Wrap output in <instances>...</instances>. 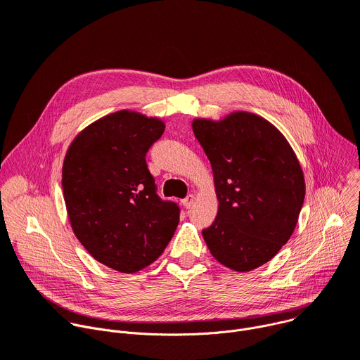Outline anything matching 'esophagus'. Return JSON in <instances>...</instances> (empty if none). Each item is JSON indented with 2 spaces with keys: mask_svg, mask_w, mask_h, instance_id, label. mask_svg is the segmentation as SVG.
<instances>
[{
  "mask_svg": "<svg viewBox=\"0 0 360 360\" xmlns=\"http://www.w3.org/2000/svg\"><path fill=\"white\" fill-rule=\"evenodd\" d=\"M193 203H194V195L193 194H188L184 200H183V206L186 207V209H190L191 206H193Z\"/></svg>",
  "mask_w": 360,
  "mask_h": 360,
  "instance_id": "esophagus-1",
  "label": "esophagus"
}]
</instances>
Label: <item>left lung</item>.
Instances as JSON below:
<instances>
[{
	"label": "left lung",
	"mask_w": 360,
	"mask_h": 360,
	"mask_svg": "<svg viewBox=\"0 0 360 360\" xmlns=\"http://www.w3.org/2000/svg\"><path fill=\"white\" fill-rule=\"evenodd\" d=\"M191 126L210 160L219 200L205 242L223 266L250 271L293 234L306 193L299 160L285 136L253 112L194 118Z\"/></svg>",
	"instance_id": "8db88e82"
}]
</instances>
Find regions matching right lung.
I'll list each match as a JSON object with an SVG mask.
<instances>
[{"instance_id":"right-lung-1","label":"right lung","mask_w":360,"mask_h":360,"mask_svg":"<svg viewBox=\"0 0 360 360\" xmlns=\"http://www.w3.org/2000/svg\"><path fill=\"white\" fill-rule=\"evenodd\" d=\"M160 118L122 110L79 133L63 165V191L75 237L100 263L136 273L163 253L180 209L157 195L146 163L165 133Z\"/></svg>"}]
</instances>
